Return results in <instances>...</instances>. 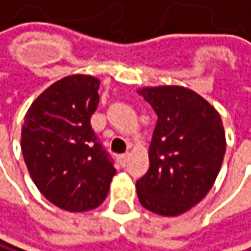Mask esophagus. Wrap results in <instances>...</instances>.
Returning a JSON list of instances; mask_svg holds the SVG:
<instances>
[{
	"mask_svg": "<svg viewBox=\"0 0 251 251\" xmlns=\"http://www.w3.org/2000/svg\"><path fill=\"white\" fill-rule=\"evenodd\" d=\"M128 159H129V153H123V155H120L119 156V162L122 164V166L125 167L126 166V162H128Z\"/></svg>",
	"mask_w": 251,
	"mask_h": 251,
	"instance_id": "1",
	"label": "esophagus"
}]
</instances>
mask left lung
Returning <instances> with one entry per match:
<instances>
[{"label":"left lung","mask_w":251,"mask_h":251,"mask_svg":"<svg viewBox=\"0 0 251 251\" xmlns=\"http://www.w3.org/2000/svg\"><path fill=\"white\" fill-rule=\"evenodd\" d=\"M158 116L149 146V170L137 180L143 208L177 217L212 188L223 164L226 135L212 105L182 85L137 90Z\"/></svg>","instance_id":"1"}]
</instances>
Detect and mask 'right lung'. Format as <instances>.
<instances>
[{
  "instance_id": "right-lung-1",
  "label": "right lung",
  "mask_w": 251,
  "mask_h": 251,
  "mask_svg": "<svg viewBox=\"0 0 251 251\" xmlns=\"http://www.w3.org/2000/svg\"><path fill=\"white\" fill-rule=\"evenodd\" d=\"M99 85L92 75L64 76L43 90L24 117L26 169L43 197L67 212L98 208L116 175L90 125Z\"/></svg>"
}]
</instances>
